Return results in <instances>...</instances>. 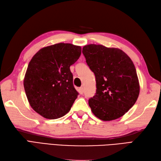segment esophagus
Segmentation results:
<instances>
[{"mask_svg": "<svg viewBox=\"0 0 161 161\" xmlns=\"http://www.w3.org/2000/svg\"><path fill=\"white\" fill-rule=\"evenodd\" d=\"M78 91H79V92L80 93L81 95L83 94L84 92V88H83V87H80V88H79V90H78Z\"/></svg>", "mask_w": 161, "mask_h": 161, "instance_id": "esophagus-1", "label": "esophagus"}]
</instances>
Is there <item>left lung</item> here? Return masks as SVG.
Segmentation results:
<instances>
[{
  "label": "left lung",
  "instance_id": "1",
  "mask_svg": "<svg viewBox=\"0 0 161 161\" xmlns=\"http://www.w3.org/2000/svg\"><path fill=\"white\" fill-rule=\"evenodd\" d=\"M82 53L96 79V93L88 100L92 113L103 121L124 115L136 102L139 83L132 61L123 51L88 44Z\"/></svg>",
  "mask_w": 161,
  "mask_h": 161
}]
</instances>
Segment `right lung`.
Listing matches in <instances>:
<instances>
[{
  "mask_svg": "<svg viewBox=\"0 0 161 161\" xmlns=\"http://www.w3.org/2000/svg\"><path fill=\"white\" fill-rule=\"evenodd\" d=\"M81 48L58 43L42 48L29 63L24 88L30 106L48 119L64 116L79 95L73 83L70 66L81 55Z\"/></svg>",
  "mask_w": 161,
  "mask_h": 161,
  "instance_id": "add662e5",
  "label": "right lung"
}]
</instances>
